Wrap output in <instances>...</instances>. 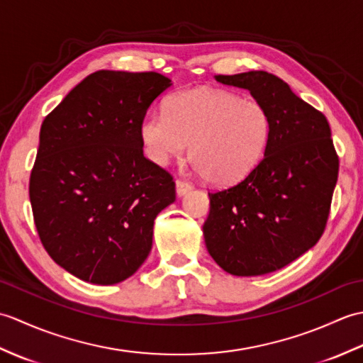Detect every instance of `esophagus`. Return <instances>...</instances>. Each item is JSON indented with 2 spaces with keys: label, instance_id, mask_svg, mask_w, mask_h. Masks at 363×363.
I'll use <instances>...</instances> for the list:
<instances>
[{
  "label": "esophagus",
  "instance_id": "34e87169",
  "mask_svg": "<svg viewBox=\"0 0 363 363\" xmlns=\"http://www.w3.org/2000/svg\"><path fill=\"white\" fill-rule=\"evenodd\" d=\"M191 189H194V186H191L189 181H186V179H176V194L179 195V196L186 195L187 191H190Z\"/></svg>",
  "mask_w": 363,
  "mask_h": 363
}]
</instances>
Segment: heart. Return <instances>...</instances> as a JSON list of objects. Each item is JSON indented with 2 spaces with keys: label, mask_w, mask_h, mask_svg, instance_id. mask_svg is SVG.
<instances>
[{
  "label": "heart",
  "mask_w": 363,
  "mask_h": 363,
  "mask_svg": "<svg viewBox=\"0 0 363 363\" xmlns=\"http://www.w3.org/2000/svg\"><path fill=\"white\" fill-rule=\"evenodd\" d=\"M273 120L256 99L218 89L184 90L168 99L167 111H152L140 123L143 150L154 164L190 159L206 181L235 184L264 157Z\"/></svg>",
  "instance_id": "b5f03b06"
}]
</instances>
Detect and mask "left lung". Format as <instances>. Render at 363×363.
Listing matches in <instances>:
<instances>
[{"label":"left lung","mask_w":363,"mask_h":363,"mask_svg":"<svg viewBox=\"0 0 363 363\" xmlns=\"http://www.w3.org/2000/svg\"><path fill=\"white\" fill-rule=\"evenodd\" d=\"M215 79L250 90L272 113L264 157L235 186L211 191L203 233L207 251L234 276L276 272L303 256L325 233L338 156L325 115L267 72Z\"/></svg>","instance_id":"1"}]
</instances>
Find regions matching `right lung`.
Here are the masks:
<instances>
[{"label":"right lung","mask_w":363,"mask_h":363,"mask_svg":"<svg viewBox=\"0 0 363 363\" xmlns=\"http://www.w3.org/2000/svg\"><path fill=\"white\" fill-rule=\"evenodd\" d=\"M172 81L154 72L99 70L46 115L29 179L46 252L98 285L133 276L148 257L173 176L143 156L140 123Z\"/></svg>","instance_id":"obj_1"}]
</instances>
